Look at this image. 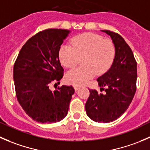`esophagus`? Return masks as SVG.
Wrapping results in <instances>:
<instances>
[{
	"mask_svg": "<svg viewBox=\"0 0 150 150\" xmlns=\"http://www.w3.org/2000/svg\"><path fill=\"white\" fill-rule=\"evenodd\" d=\"M74 87L76 91H77V90H79V88H80L79 86H76V85H75Z\"/></svg>",
	"mask_w": 150,
	"mask_h": 150,
	"instance_id": "1",
	"label": "esophagus"
}]
</instances>
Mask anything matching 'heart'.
Listing matches in <instances>:
<instances>
[{
  "label": "heart",
  "mask_w": 150,
  "mask_h": 150,
  "mask_svg": "<svg viewBox=\"0 0 150 150\" xmlns=\"http://www.w3.org/2000/svg\"><path fill=\"white\" fill-rule=\"evenodd\" d=\"M71 47L63 44L58 50L60 63L66 68L75 66L81 60L83 66L71 69L66 75L67 82L82 85L97 75H102L112 67L116 56V48L110 40L93 33L76 35Z\"/></svg>",
  "instance_id": "1"
}]
</instances>
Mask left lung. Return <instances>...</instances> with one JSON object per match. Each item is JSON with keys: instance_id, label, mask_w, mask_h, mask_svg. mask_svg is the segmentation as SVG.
Masks as SVG:
<instances>
[{"instance_id": "obj_1", "label": "left lung", "mask_w": 150, "mask_h": 150, "mask_svg": "<svg viewBox=\"0 0 150 150\" xmlns=\"http://www.w3.org/2000/svg\"><path fill=\"white\" fill-rule=\"evenodd\" d=\"M116 48L115 60L107 72L97 79L100 92L90 90L85 103L89 117L99 122H109L119 118L130 106L136 91L137 63L133 52L120 35L103 30Z\"/></svg>"}]
</instances>
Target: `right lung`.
<instances>
[{
  "mask_svg": "<svg viewBox=\"0 0 150 150\" xmlns=\"http://www.w3.org/2000/svg\"><path fill=\"white\" fill-rule=\"evenodd\" d=\"M69 33L63 29L37 33L23 45L14 63L13 76L17 100L25 113L36 122H59L69 111L74 87L63 85L54 91L50 89V84H59L63 76L58 50Z\"/></svg>",
  "mask_w": 150,
  "mask_h": 150,
  "instance_id": "1",
  "label": "right lung"
}]
</instances>
